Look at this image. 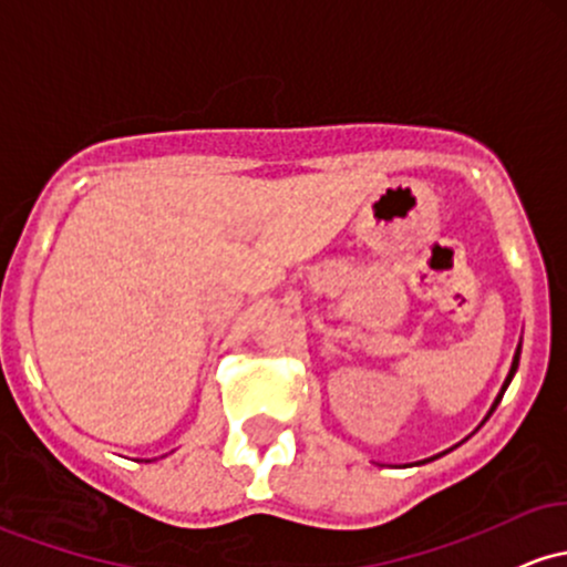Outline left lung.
I'll return each mask as SVG.
<instances>
[{
  "label": "left lung",
  "instance_id": "left-lung-1",
  "mask_svg": "<svg viewBox=\"0 0 567 567\" xmlns=\"http://www.w3.org/2000/svg\"><path fill=\"white\" fill-rule=\"evenodd\" d=\"M519 352H522V341H519V347H516V352H514V360H512V371H508L506 382H503L501 393H497V398H495V403H493V409H489V414H493V412H495V406H497V403H501V398H503V393H506V388H508V384H512V379H514V374H516V365H519ZM489 414H487V416H484V420H489Z\"/></svg>",
  "mask_w": 567,
  "mask_h": 567
}]
</instances>
